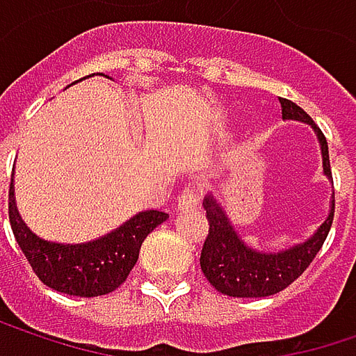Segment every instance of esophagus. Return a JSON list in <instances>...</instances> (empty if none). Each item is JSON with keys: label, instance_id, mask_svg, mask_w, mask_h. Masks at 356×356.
Wrapping results in <instances>:
<instances>
[{"label": "esophagus", "instance_id": "1", "mask_svg": "<svg viewBox=\"0 0 356 356\" xmlns=\"http://www.w3.org/2000/svg\"><path fill=\"white\" fill-rule=\"evenodd\" d=\"M202 204V193L195 187H185L179 195L177 210H195Z\"/></svg>", "mask_w": 356, "mask_h": 356}]
</instances>
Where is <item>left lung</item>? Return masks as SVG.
<instances>
[{"mask_svg": "<svg viewBox=\"0 0 356 356\" xmlns=\"http://www.w3.org/2000/svg\"><path fill=\"white\" fill-rule=\"evenodd\" d=\"M279 104H281L283 120H300L316 130L322 146L324 175L332 177L328 143L322 130L298 104L283 97H279ZM204 208H206L210 230L202 248L200 265L211 285L220 293H226L230 298H265L289 287L320 252L334 220V200H332V210L328 213L326 222L318 228V232L312 238L293 248L273 254V252H259L248 248L234 232L220 204H216L213 195L206 197Z\"/></svg>", "mask_w": 356, "mask_h": 356, "instance_id": "obj_1", "label": "left lung"}]
</instances>
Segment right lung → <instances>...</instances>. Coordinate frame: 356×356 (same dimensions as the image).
Returning a JSON list of instances; mask_svg holds the SVG:
<instances>
[{
  "mask_svg": "<svg viewBox=\"0 0 356 356\" xmlns=\"http://www.w3.org/2000/svg\"><path fill=\"white\" fill-rule=\"evenodd\" d=\"M8 211L16 243L38 279L54 291L79 298H97L118 289L136 265L146 236L169 218L165 211H140L118 230L93 243H49L38 238L22 222L14 200V181L10 183Z\"/></svg>",
  "mask_w": 356,
  "mask_h": 356,
  "instance_id": "add662e5",
  "label": "right lung"
}]
</instances>
